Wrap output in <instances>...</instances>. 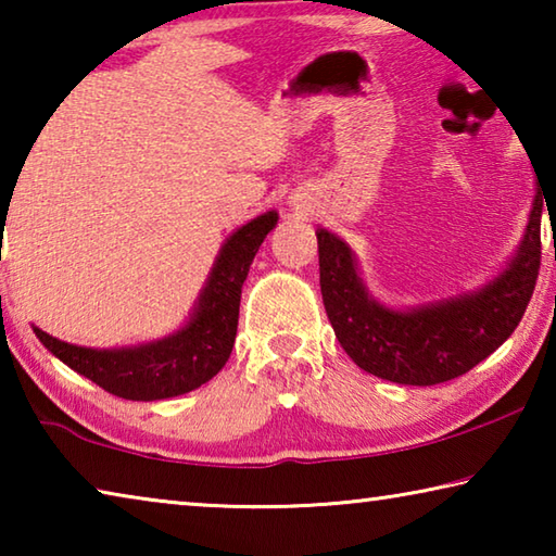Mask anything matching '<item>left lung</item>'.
<instances>
[{"label":"left lung","instance_id":"obj_1","mask_svg":"<svg viewBox=\"0 0 556 556\" xmlns=\"http://www.w3.org/2000/svg\"><path fill=\"white\" fill-rule=\"evenodd\" d=\"M547 203V199H544ZM542 193L507 269L470 294L394 312L365 289L348 244L316 230L324 306L357 368L400 384H439L476 368L520 324L540 275Z\"/></svg>","mask_w":556,"mask_h":556}]
</instances>
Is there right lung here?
I'll return each mask as SVG.
<instances>
[{
  "instance_id": "obj_1",
  "label": "right lung",
  "mask_w": 556,
  "mask_h": 556,
  "mask_svg": "<svg viewBox=\"0 0 556 556\" xmlns=\"http://www.w3.org/2000/svg\"><path fill=\"white\" fill-rule=\"evenodd\" d=\"M277 220L279 215L267 211L230 235L215 257L191 321L162 341L96 351L59 341L41 328H34V333L71 370L115 397L154 402L201 388L228 363L238 333L242 281Z\"/></svg>"
}]
</instances>
